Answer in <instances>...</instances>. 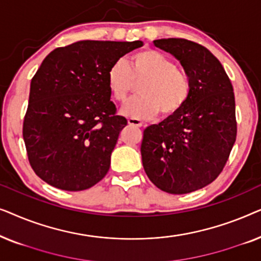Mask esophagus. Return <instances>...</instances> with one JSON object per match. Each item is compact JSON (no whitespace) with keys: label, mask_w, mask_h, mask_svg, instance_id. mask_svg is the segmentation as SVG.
<instances>
[{"label":"esophagus","mask_w":261,"mask_h":261,"mask_svg":"<svg viewBox=\"0 0 261 261\" xmlns=\"http://www.w3.org/2000/svg\"><path fill=\"white\" fill-rule=\"evenodd\" d=\"M128 124L132 127H142V124L144 123L138 119H128Z\"/></svg>","instance_id":"34e87169"}]
</instances>
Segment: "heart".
<instances>
[{
    "instance_id": "1",
    "label": "heart",
    "mask_w": 261,
    "mask_h": 261,
    "mask_svg": "<svg viewBox=\"0 0 261 261\" xmlns=\"http://www.w3.org/2000/svg\"><path fill=\"white\" fill-rule=\"evenodd\" d=\"M142 96L133 99L122 109L132 119H151L159 112L164 119L178 115L191 94L187 74L178 69L169 57L154 49H142L129 57L126 65L117 60L107 72V85L115 102L123 103L140 84Z\"/></svg>"
}]
</instances>
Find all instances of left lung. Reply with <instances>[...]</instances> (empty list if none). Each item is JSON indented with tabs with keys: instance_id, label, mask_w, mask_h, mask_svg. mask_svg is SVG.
Segmentation results:
<instances>
[{
	"instance_id": "left-lung-1",
	"label": "left lung",
	"mask_w": 261,
	"mask_h": 261,
	"mask_svg": "<svg viewBox=\"0 0 261 261\" xmlns=\"http://www.w3.org/2000/svg\"><path fill=\"white\" fill-rule=\"evenodd\" d=\"M187 73L190 98L181 112L144 130L142 165L160 190L181 195L204 188L223 170L237 139L235 97L219 59L187 39H159Z\"/></svg>"
}]
</instances>
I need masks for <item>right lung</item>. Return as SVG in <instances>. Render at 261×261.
I'll use <instances>...</instances> for the list:
<instances>
[{
	"label": "right lung",
	"instance_id": "1",
	"mask_svg": "<svg viewBox=\"0 0 261 261\" xmlns=\"http://www.w3.org/2000/svg\"><path fill=\"white\" fill-rule=\"evenodd\" d=\"M137 41L82 40L58 47L32 78L23 140L32 169L66 191L94 187L110 167L120 132L127 126L110 101L107 72Z\"/></svg>",
	"mask_w": 261,
	"mask_h": 261
}]
</instances>
